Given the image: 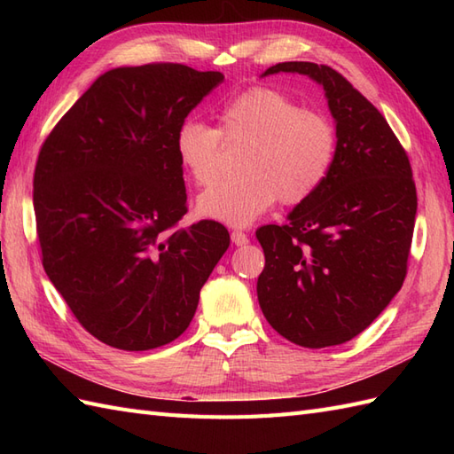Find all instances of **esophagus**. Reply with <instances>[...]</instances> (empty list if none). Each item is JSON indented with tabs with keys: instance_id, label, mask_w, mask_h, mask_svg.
Returning a JSON list of instances; mask_svg holds the SVG:
<instances>
[{
	"instance_id": "34e87169",
	"label": "esophagus",
	"mask_w": 454,
	"mask_h": 454,
	"mask_svg": "<svg viewBox=\"0 0 454 454\" xmlns=\"http://www.w3.org/2000/svg\"><path fill=\"white\" fill-rule=\"evenodd\" d=\"M232 242L236 246H246L249 242V238H247V234L242 232V230H234V232H232Z\"/></svg>"
}]
</instances>
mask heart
Returning a JSON list of instances; mask_svg holds the SVG:
<instances>
[{
	"label": "heart",
	"mask_w": 454,
	"mask_h": 454,
	"mask_svg": "<svg viewBox=\"0 0 454 454\" xmlns=\"http://www.w3.org/2000/svg\"><path fill=\"white\" fill-rule=\"evenodd\" d=\"M220 129L187 119L176 130L179 163L197 185L216 177L222 133L226 140L247 142L238 181H218L200 192L202 216L230 226H247L275 205H301L324 185L337 153L333 122L304 111L288 95L252 88L236 95L220 111Z\"/></svg>",
	"instance_id": "1"
}]
</instances>
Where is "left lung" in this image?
<instances>
[{
  "mask_svg": "<svg viewBox=\"0 0 454 454\" xmlns=\"http://www.w3.org/2000/svg\"><path fill=\"white\" fill-rule=\"evenodd\" d=\"M301 74L324 88L335 122L330 176L286 224L255 232L265 254L257 301L273 330L308 349L353 340L406 278L418 195L406 152L387 119L341 74L281 62L262 74Z\"/></svg>",
  "mask_w": 454,
  "mask_h": 454,
  "instance_id": "obj_1",
  "label": "left lung"
}]
</instances>
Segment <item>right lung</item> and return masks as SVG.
I'll list each match as a JSON object with an SVG mask.
<instances>
[{"label":"right lung","mask_w":454,"mask_h":454,"mask_svg":"<svg viewBox=\"0 0 454 454\" xmlns=\"http://www.w3.org/2000/svg\"><path fill=\"white\" fill-rule=\"evenodd\" d=\"M224 80L183 64L105 72L38 153L33 205L44 271L78 322L122 351L187 330L199 293L230 246L187 212L176 130Z\"/></svg>","instance_id":"1"}]
</instances>
